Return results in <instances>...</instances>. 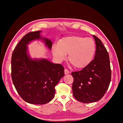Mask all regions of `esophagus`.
Wrapping results in <instances>:
<instances>
[{
	"label": "esophagus",
	"mask_w": 123,
	"mask_h": 123,
	"mask_svg": "<svg viewBox=\"0 0 123 123\" xmlns=\"http://www.w3.org/2000/svg\"><path fill=\"white\" fill-rule=\"evenodd\" d=\"M70 73V72H69V71L68 69H66L64 70V74H69Z\"/></svg>",
	"instance_id": "obj_1"
}]
</instances>
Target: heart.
<instances>
[{
    "label": "heart",
    "instance_id": "obj_1",
    "mask_svg": "<svg viewBox=\"0 0 123 123\" xmlns=\"http://www.w3.org/2000/svg\"><path fill=\"white\" fill-rule=\"evenodd\" d=\"M96 49L92 39L74 36L63 38L52 48V53L57 61H63L69 54L70 63L78 69L84 68L91 63Z\"/></svg>",
    "mask_w": 123,
    "mask_h": 123
}]
</instances>
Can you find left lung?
Wrapping results in <instances>:
<instances>
[{
  "instance_id": "1",
  "label": "left lung",
  "mask_w": 123,
  "mask_h": 123,
  "mask_svg": "<svg viewBox=\"0 0 123 123\" xmlns=\"http://www.w3.org/2000/svg\"><path fill=\"white\" fill-rule=\"evenodd\" d=\"M96 53L91 63L80 71L72 72V92L77 100L90 103L100 100L107 90L111 80L109 54L100 39L93 35Z\"/></svg>"
}]
</instances>
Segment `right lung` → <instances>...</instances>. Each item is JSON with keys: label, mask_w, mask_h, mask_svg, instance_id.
<instances>
[{"label": "right lung", "mask_w": 123, "mask_h": 123, "mask_svg": "<svg viewBox=\"0 0 123 123\" xmlns=\"http://www.w3.org/2000/svg\"><path fill=\"white\" fill-rule=\"evenodd\" d=\"M40 31L27 33L18 43L12 56V78L18 94L26 102L43 105L54 98L55 86L64 75V67L45 59H32L27 53L30 42L42 40L51 49L52 42Z\"/></svg>", "instance_id": "add662e5"}]
</instances>
